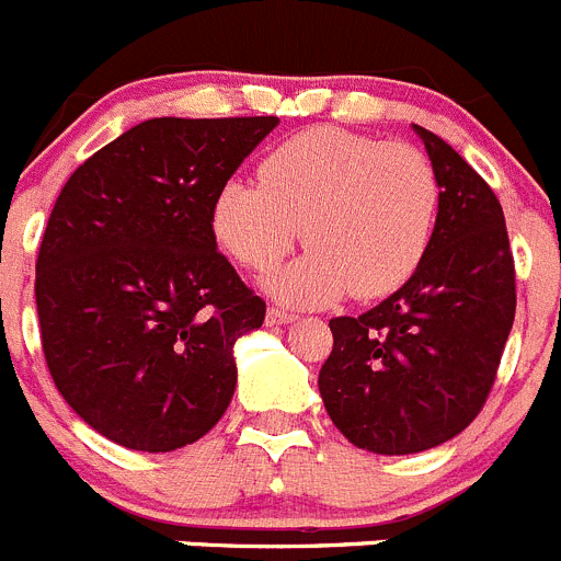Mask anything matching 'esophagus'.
Here are the masks:
<instances>
[{
  "instance_id": "esophagus-1",
  "label": "esophagus",
  "mask_w": 561,
  "mask_h": 561,
  "mask_svg": "<svg viewBox=\"0 0 561 561\" xmlns=\"http://www.w3.org/2000/svg\"><path fill=\"white\" fill-rule=\"evenodd\" d=\"M297 314H291V311H286V308H275L272 306L270 311H266V325H289V322H295Z\"/></svg>"
}]
</instances>
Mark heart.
<instances>
[{
	"instance_id": "obj_1",
	"label": "heart",
	"mask_w": 561,
	"mask_h": 561,
	"mask_svg": "<svg viewBox=\"0 0 561 561\" xmlns=\"http://www.w3.org/2000/svg\"><path fill=\"white\" fill-rule=\"evenodd\" d=\"M439 214L428 158L403 141L311 127L259 163V183L228 180L210 230L250 272L275 270L297 241L311 247L270 289L295 306L392 295L423 264Z\"/></svg>"
}]
</instances>
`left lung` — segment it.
<instances>
[{
	"mask_svg": "<svg viewBox=\"0 0 561 561\" xmlns=\"http://www.w3.org/2000/svg\"><path fill=\"white\" fill-rule=\"evenodd\" d=\"M439 214L414 275L362 317L331 320L320 394L339 431L383 456L454 439L484 409L515 322V259L495 192L450 144L414 125Z\"/></svg>",
	"mask_w": 561,
	"mask_h": 561,
	"instance_id": "obj_1",
	"label": "left lung"
}]
</instances>
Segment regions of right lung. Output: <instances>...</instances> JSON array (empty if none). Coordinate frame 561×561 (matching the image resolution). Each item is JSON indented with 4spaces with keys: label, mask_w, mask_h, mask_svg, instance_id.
I'll list each match as a JSON object with an SVG mask.
<instances>
[{
    "label": "right lung",
    "mask_w": 561,
    "mask_h": 561,
    "mask_svg": "<svg viewBox=\"0 0 561 561\" xmlns=\"http://www.w3.org/2000/svg\"><path fill=\"white\" fill-rule=\"evenodd\" d=\"M277 122L147 119L55 199L35 261L46 367L116 445H192L233 398V344L261 328L266 302L217 250L210 203Z\"/></svg>",
    "instance_id": "add662e5"
}]
</instances>
